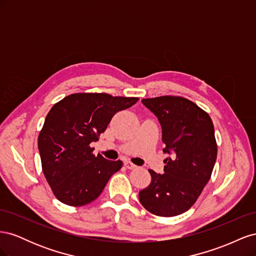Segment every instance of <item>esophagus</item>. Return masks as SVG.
Listing matches in <instances>:
<instances>
[{
	"mask_svg": "<svg viewBox=\"0 0 256 256\" xmlns=\"http://www.w3.org/2000/svg\"><path fill=\"white\" fill-rule=\"evenodd\" d=\"M124 166H125L129 170H134V168H138L136 164H134L132 162H130V161H125V162H124Z\"/></svg>",
	"mask_w": 256,
	"mask_h": 256,
	"instance_id": "1",
	"label": "esophagus"
}]
</instances>
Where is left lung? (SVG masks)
Returning a JSON list of instances; mask_svg holds the SVG:
<instances>
[{
    "instance_id": "1",
    "label": "left lung",
    "mask_w": 256,
    "mask_h": 256,
    "mask_svg": "<svg viewBox=\"0 0 256 256\" xmlns=\"http://www.w3.org/2000/svg\"><path fill=\"white\" fill-rule=\"evenodd\" d=\"M162 128L164 173L148 170L152 182L138 192L143 207L159 216L187 212L210 180L216 159L214 124L203 109L180 96L142 99Z\"/></svg>"
}]
</instances>
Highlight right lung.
<instances>
[{
	"label": "right lung",
	"instance_id": "add662e5",
	"mask_svg": "<svg viewBox=\"0 0 256 256\" xmlns=\"http://www.w3.org/2000/svg\"><path fill=\"white\" fill-rule=\"evenodd\" d=\"M138 100L106 92H76L51 108L38 136V150L46 180L60 202L69 206L92 202L120 171V160L95 156L90 143L99 140L116 113Z\"/></svg>",
	"mask_w": 256,
	"mask_h": 256
}]
</instances>
